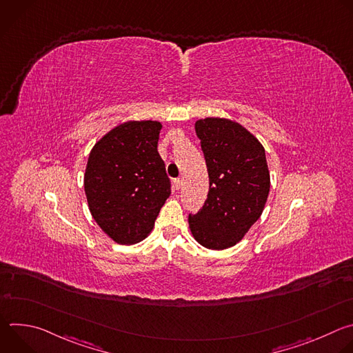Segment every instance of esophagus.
I'll list each match as a JSON object with an SVG mask.
<instances>
[{
  "instance_id": "1",
  "label": "esophagus",
  "mask_w": 353,
  "mask_h": 353,
  "mask_svg": "<svg viewBox=\"0 0 353 353\" xmlns=\"http://www.w3.org/2000/svg\"><path fill=\"white\" fill-rule=\"evenodd\" d=\"M181 183H183V179H174V181H173V184L177 190L181 187Z\"/></svg>"
}]
</instances>
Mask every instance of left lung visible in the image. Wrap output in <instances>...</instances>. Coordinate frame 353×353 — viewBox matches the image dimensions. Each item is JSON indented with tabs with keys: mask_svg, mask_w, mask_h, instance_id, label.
Masks as SVG:
<instances>
[{
	"mask_svg": "<svg viewBox=\"0 0 353 353\" xmlns=\"http://www.w3.org/2000/svg\"><path fill=\"white\" fill-rule=\"evenodd\" d=\"M207 162L210 191L188 216L192 237L210 250L237 244L261 216L271 179L263 143L241 124L221 117L195 121Z\"/></svg>",
	"mask_w": 353,
	"mask_h": 353,
	"instance_id": "1",
	"label": "left lung"
}]
</instances>
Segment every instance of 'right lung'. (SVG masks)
Listing matches in <instances>:
<instances>
[{"label": "right lung", "mask_w": 353, "mask_h": 353, "mask_svg": "<svg viewBox=\"0 0 353 353\" xmlns=\"http://www.w3.org/2000/svg\"><path fill=\"white\" fill-rule=\"evenodd\" d=\"M162 123L127 121L92 148L83 176L89 211L113 241L135 244L154 229L170 195L158 152Z\"/></svg>", "instance_id": "add662e5"}]
</instances>
